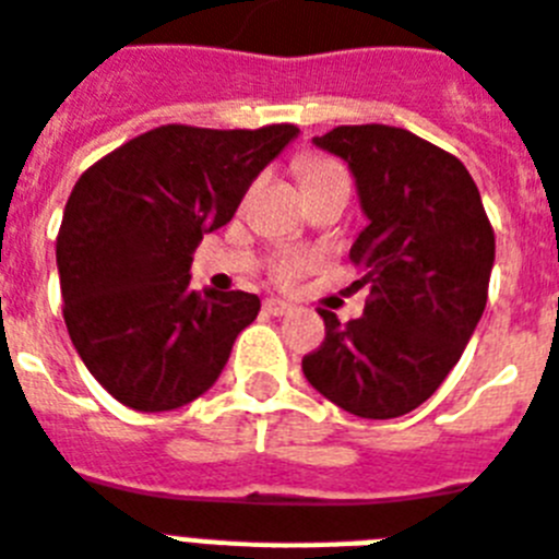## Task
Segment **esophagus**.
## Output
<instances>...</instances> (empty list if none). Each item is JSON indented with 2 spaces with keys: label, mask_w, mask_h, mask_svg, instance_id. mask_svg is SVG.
Masks as SVG:
<instances>
[{
  "label": "esophagus",
  "mask_w": 559,
  "mask_h": 559,
  "mask_svg": "<svg viewBox=\"0 0 559 559\" xmlns=\"http://www.w3.org/2000/svg\"><path fill=\"white\" fill-rule=\"evenodd\" d=\"M264 310L270 312V316H287V312H293V304L281 301V298H266Z\"/></svg>",
  "instance_id": "34e87169"
}]
</instances>
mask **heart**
Wrapping results in <instances>:
<instances>
[{
    "label": "heart",
    "instance_id": "heart-1",
    "mask_svg": "<svg viewBox=\"0 0 559 559\" xmlns=\"http://www.w3.org/2000/svg\"><path fill=\"white\" fill-rule=\"evenodd\" d=\"M298 171H301L304 186L319 183V180H326V177L344 175L342 166L330 157H319V154H310V157H304L298 163ZM312 266V258L307 252H298V249H287V252H278V255L272 258V275L281 284H293L304 275V272Z\"/></svg>",
    "mask_w": 559,
    "mask_h": 559
}]
</instances>
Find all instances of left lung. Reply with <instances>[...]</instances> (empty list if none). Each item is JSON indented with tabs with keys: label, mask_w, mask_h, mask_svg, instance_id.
I'll list each match as a JSON object with an SVG mask.
<instances>
[{
	"label": "left lung",
	"mask_w": 559,
	"mask_h": 559,
	"mask_svg": "<svg viewBox=\"0 0 559 559\" xmlns=\"http://www.w3.org/2000/svg\"><path fill=\"white\" fill-rule=\"evenodd\" d=\"M356 177L367 226L350 247L370 287L347 324L321 310L324 342L307 382L361 419H396L437 393L488 301L493 229L453 154L393 126H338L312 138Z\"/></svg>",
	"instance_id": "left-lung-1"
}]
</instances>
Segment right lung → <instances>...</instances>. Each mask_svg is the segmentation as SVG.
Wrapping results in <instances>:
<instances>
[{
	"label": "right lung",
	"mask_w": 559,
	"mask_h": 559,
	"mask_svg": "<svg viewBox=\"0 0 559 559\" xmlns=\"http://www.w3.org/2000/svg\"><path fill=\"white\" fill-rule=\"evenodd\" d=\"M298 129L160 126L76 180L57 235L62 316L88 373L126 407L175 411L206 393L261 298L189 287L192 252Z\"/></svg>",
	"instance_id": "obj_1"
}]
</instances>
